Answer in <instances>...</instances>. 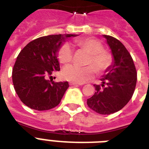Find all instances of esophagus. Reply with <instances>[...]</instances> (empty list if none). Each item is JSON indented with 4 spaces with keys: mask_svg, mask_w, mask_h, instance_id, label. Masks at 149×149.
Segmentation results:
<instances>
[{
    "mask_svg": "<svg viewBox=\"0 0 149 149\" xmlns=\"http://www.w3.org/2000/svg\"><path fill=\"white\" fill-rule=\"evenodd\" d=\"M69 85H81V84H79V83H76V82H70L69 83Z\"/></svg>",
    "mask_w": 149,
    "mask_h": 149,
    "instance_id": "34e87169",
    "label": "esophagus"
}]
</instances>
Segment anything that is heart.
Returning <instances> with one entry per match:
<instances>
[{
  "instance_id": "1",
  "label": "heart",
  "mask_w": 149,
  "mask_h": 149,
  "mask_svg": "<svg viewBox=\"0 0 149 149\" xmlns=\"http://www.w3.org/2000/svg\"><path fill=\"white\" fill-rule=\"evenodd\" d=\"M75 44L91 54L87 64L93 65L97 72H103L111 65L113 61L112 56L109 53L103 50V46L99 40L93 38H87L76 40ZM57 56L59 61L61 63H69L73 57V49L71 45L69 43L62 45L59 49ZM93 67L88 66L80 68L73 64L68 65L64 67L62 71V77L64 79L73 82L83 83L94 76L95 69Z\"/></svg>"
}]
</instances>
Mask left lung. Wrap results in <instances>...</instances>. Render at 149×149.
Segmentation results:
<instances>
[{"label": "left lung", "instance_id": "left-lung-1", "mask_svg": "<svg viewBox=\"0 0 149 149\" xmlns=\"http://www.w3.org/2000/svg\"><path fill=\"white\" fill-rule=\"evenodd\" d=\"M111 49L113 62L102 75L101 86L87 100L89 108L103 115L114 113L126 106L135 89L137 72L133 59L126 47L116 38L102 35Z\"/></svg>", "mask_w": 149, "mask_h": 149}]
</instances>
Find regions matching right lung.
I'll list each match as a JSON object with an SVG mask.
<instances>
[{
  "label": "right lung",
  "instance_id": "1",
  "mask_svg": "<svg viewBox=\"0 0 149 149\" xmlns=\"http://www.w3.org/2000/svg\"><path fill=\"white\" fill-rule=\"evenodd\" d=\"M78 35L42 36L28 43L18 54L12 70L14 88L21 101L36 110H47L60 103L69 87L68 81L47 80L60 71L57 54L68 38Z\"/></svg>",
  "mask_w": 149,
  "mask_h": 149
}]
</instances>
